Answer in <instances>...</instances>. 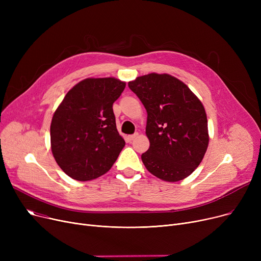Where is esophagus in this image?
<instances>
[{
	"mask_svg": "<svg viewBox=\"0 0 261 261\" xmlns=\"http://www.w3.org/2000/svg\"><path fill=\"white\" fill-rule=\"evenodd\" d=\"M139 136V133H134V134H131V135H128V140L131 142L133 141L134 139H136Z\"/></svg>",
	"mask_w": 261,
	"mask_h": 261,
	"instance_id": "34e87169",
	"label": "esophagus"
}]
</instances>
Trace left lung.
<instances>
[{
	"instance_id": "obj_1",
	"label": "left lung",
	"mask_w": 261,
	"mask_h": 261,
	"mask_svg": "<svg viewBox=\"0 0 261 261\" xmlns=\"http://www.w3.org/2000/svg\"><path fill=\"white\" fill-rule=\"evenodd\" d=\"M128 86L148 114L145 167L163 181L185 179L200 165L210 142L202 102L184 82L168 74L144 75Z\"/></svg>"
}]
</instances>
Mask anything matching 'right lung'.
Masks as SVG:
<instances>
[{
  "label": "right lung",
  "mask_w": 261,
  "mask_h": 261,
  "mask_svg": "<svg viewBox=\"0 0 261 261\" xmlns=\"http://www.w3.org/2000/svg\"><path fill=\"white\" fill-rule=\"evenodd\" d=\"M125 87L113 77L87 78L67 92L55 111L51 152L72 179L85 182L105 174L125 147L112 108Z\"/></svg>",
  "instance_id": "right-lung-1"
}]
</instances>
